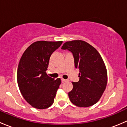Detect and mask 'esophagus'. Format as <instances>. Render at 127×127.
I'll return each instance as SVG.
<instances>
[{
    "label": "esophagus",
    "mask_w": 127,
    "mask_h": 127,
    "mask_svg": "<svg viewBox=\"0 0 127 127\" xmlns=\"http://www.w3.org/2000/svg\"><path fill=\"white\" fill-rule=\"evenodd\" d=\"M61 81L63 82H67V80H66V79H61Z\"/></svg>",
    "instance_id": "1"
}]
</instances>
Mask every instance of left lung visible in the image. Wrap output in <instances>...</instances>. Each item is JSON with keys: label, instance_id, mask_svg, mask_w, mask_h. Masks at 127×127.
Instances as JSON below:
<instances>
[{"label": "left lung", "instance_id": "8db88e82", "mask_svg": "<svg viewBox=\"0 0 127 127\" xmlns=\"http://www.w3.org/2000/svg\"><path fill=\"white\" fill-rule=\"evenodd\" d=\"M72 53L75 68L79 69V80L72 82L69 92L71 101L79 107H87L99 101L106 89L107 71L99 53L91 45L83 40H72L61 47Z\"/></svg>", "mask_w": 127, "mask_h": 127}]
</instances>
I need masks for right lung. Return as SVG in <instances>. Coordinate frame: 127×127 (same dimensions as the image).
<instances>
[{"label":"right lung","instance_id":"obj_1","mask_svg":"<svg viewBox=\"0 0 127 127\" xmlns=\"http://www.w3.org/2000/svg\"><path fill=\"white\" fill-rule=\"evenodd\" d=\"M62 41H37L31 45L20 59L17 82L23 96L32 107L39 109L49 107L54 102L61 79L56 80L46 73L50 56Z\"/></svg>","mask_w":127,"mask_h":127}]
</instances>
